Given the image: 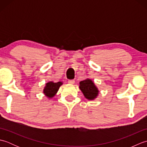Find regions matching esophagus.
I'll use <instances>...</instances> for the list:
<instances>
[{"instance_id":"34e87169","label":"esophagus","mask_w":147,"mask_h":147,"mask_svg":"<svg viewBox=\"0 0 147 147\" xmlns=\"http://www.w3.org/2000/svg\"><path fill=\"white\" fill-rule=\"evenodd\" d=\"M68 83L69 84H74V83H75V81H74V80H68Z\"/></svg>"}]
</instances>
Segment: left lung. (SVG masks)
Returning <instances> with one entry per match:
<instances>
[{
	"label": "left lung",
	"instance_id": "left-lung-1",
	"mask_svg": "<svg viewBox=\"0 0 147 147\" xmlns=\"http://www.w3.org/2000/svg\"><path fill=\"white\" fill-rule=\"evenodd\" d=\"M79 85L80 89L86 99L93 100L98 96L99 90L91 79L84 80L80 82Z\"/></svg>",
	"mask_w": 147,
	"mask_h": 147
}]
</instances>
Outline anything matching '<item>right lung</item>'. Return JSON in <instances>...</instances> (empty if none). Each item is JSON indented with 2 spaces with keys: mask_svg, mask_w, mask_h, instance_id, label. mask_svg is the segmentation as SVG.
<instances>
[{
  "mask_svg": "<svg viewBox=\"0 0 147 147\" xmlns=\"http://www.w3.org/2000/svg\"><path fill=\"white\" fill-rule=\"evenodd\" d=\"M62 85H63V83L62 82H58L57 83L49 82L47 83L43 90V94L47 98H52L55 96L60 86Z\"/></svg>",
  "mask_w": 147,
  "mask_h": 147,
  "instance_id": "obj_1",
  "label": "right lung"
}]
</instances>
